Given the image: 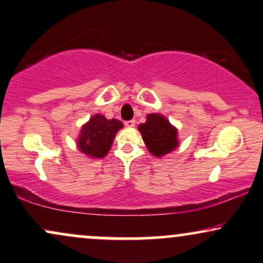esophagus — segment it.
<instances>
[{"instance_id":"obj_1","label":"esophagus","mask_w":263,"mask_h":263,"mask_svg":"<svg viewBox=\"0 0 263 263\" xmlns=\"http://www.w3.org/2000/svg\"><path fill=\"white\" fill-rule=\"evenodd\" d=\"M135 125H136V120H127V121H125L126 127H134Z\"/></svg>"}]
</instances>
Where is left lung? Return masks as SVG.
I'll return each mask as SVG.
<instances>
[{
	"label": "left lung",
	"mask_w": 263,
	"mask_h": 263,
	"mask_svg": "<svg viewBox=\"0 0 263 263\" xmlns=\"http://www.w3.org/2000/svg\"><path fill=\"white\" fill-rule=\"evenodd\" d=\"M146 148L154 156H163L178 146V131L160 114H148L146 122L138 126Z\"/></svg>",
	"instance_id": "1"
}]
</instances>
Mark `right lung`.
Returning a JSON list of instances; mask_svg holds the SVG:
<instances>
[{"label":"right lung","instance_id":"right-lung-1","mask_svg":"<svg viewBox=\"0 0 263 263\" xmlns=\"http://www.w3.org/2000/svg\"><path fill=\"white\" fill-rule=\"evenodd\" d=\"M121 127L122 122L118 119L108 120L103 115L96 114L82 127L77 144L87 156L101 159L109 152L115 135Z\"/></svg>","mask_w":263,"mask_h":263}]
</instances>
